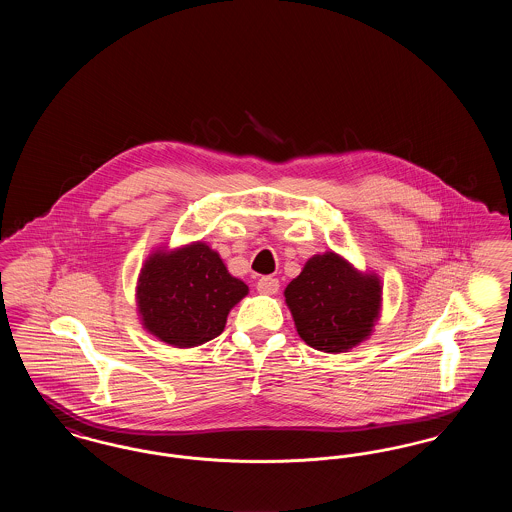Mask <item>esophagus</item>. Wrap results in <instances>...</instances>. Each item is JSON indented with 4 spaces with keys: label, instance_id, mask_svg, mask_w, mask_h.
I'll list each match as a JSON object with an SVG mask.
<instances>
[{
    "label": "esophagus",
    "instance_id": "esophagus-1",
    "mask_svg": "<svg viewBox=\"0 0 512 512\" xmlns=\"http://www.w3.org/2000/svg\"><path fill=\"white\" fill-rule=\"evenodd\" d=\"M278 290H280V282H278L276 278H272V276L259 278V282H257V292L265 293V295H274Z\"/></svg>",
    "mask_w": 512,
    "mask_h": 512
}]
</instances>
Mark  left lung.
Here are the masks:
<instances>
[{
	"label": "left lung",
	"instance_id": "1",
	"mask_svg": "<svg viewBox=\"0 0 512 512\" xmlns=\"http://www.w3.org/2000/svg\"><path fill=\"white\" fill-rule=\"evenodd\" d=\"M284 297L301 340L324 353H345L372 334L382 309V282L326 251L305 263Z\"/></svg>",
	"mask_w": 512,
	"mask_h": 512
}]
</instances>
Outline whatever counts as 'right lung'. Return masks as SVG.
Instances as JSON below:
<instances>
[{
    "instance_id": "obj_1",
    "label": "right lung",
    "mask_w": 512,
    "mask_h": 512,
    "mask_svg": "<svg viewBox=\"0 0 512 512\" xmlns=\"http://www.w3.org/2000/svg\"><path fill=\"white\" fill-rule=\"evenodd\" d=\"M249 292L203 242L157 249L138 276L136 303L149 334L172 347H195L222 334L230 309Z\"/></svg>"
}]
</instances>
